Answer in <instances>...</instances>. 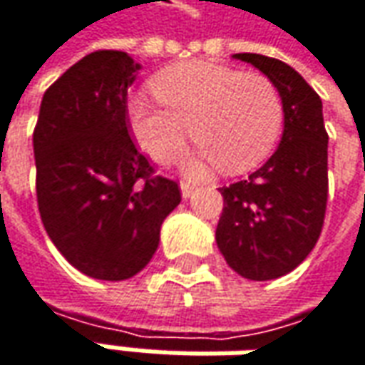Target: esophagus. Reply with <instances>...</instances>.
<instances>
[{
    "mask_svg": "<svg viewBox=\"0 0 365 365\" xmlns=\"http://www.w3.org/2000/svg\"><path fill=\"white\" fill-rule=\"evenodd\" d=\"M180 190H182L183 197H190V195L194 194V183L182 182V183H180Z\"/></svg>",
    "mask_w": 365,
    "mask_h": 365,
    "instance_id": "1",
    "label": "esophagus"
}]
</instances>
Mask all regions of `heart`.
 <instances>
[{
	"mask_svg": "<svg viewBox=\"0 0 365 365\" xmlns=\"http://www.w3.org/2000/svg\"><path fill=\"white\" fill-rule=\"evenodd\" d=\"M159 103L141 95L125 105L133 139L147 155L171 161L190 135L197 145L192 168L216 163L224 173H245L269 158L283 131V103L262 74L190 60L159 70L151 81Z\"/></svg>",
	"mask_w": 365,
	"mask_h": 365,
	"instance_id": "1",
	"label": "heart"
}]
</instances>
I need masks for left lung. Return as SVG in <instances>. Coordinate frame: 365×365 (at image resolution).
<instances>
[{"instance_id":"8db88e82","label":"left lung","mask_w":365,"mask_h":365,"mask_svg":"<svg viewBox=\"0 0 365 365\" xmlns=\"http://www.w3.org/2000/svg\"><path fill=\"white\" fill-rule=\"evenodd\" d=\"M269 78L283 103V137L262 168L222 187L216 245L228 267L250 281L297 269L319 238L327 206V133L319 95L277 58L234 54Z\"/></svg>"}]
</instances>
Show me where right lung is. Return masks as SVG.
<instances>
[{"mask_svg":"<svg viewBox=\"0 0 365 365\" xmlns=\"http://www.w3.org/2000/svg\"><path fill=\"white\" fill-rule=\"evenodd\" d=\"M141 64L98 50L44 93L34 129L36 194L46 232L86 277L125 281L155 255L178 183L153 178L131 141L125 105Z\"/></svg>","mask_w":365,"mask_h":365,"instance_id":"right-lung-1","label":"right lung"}]
</instances>
